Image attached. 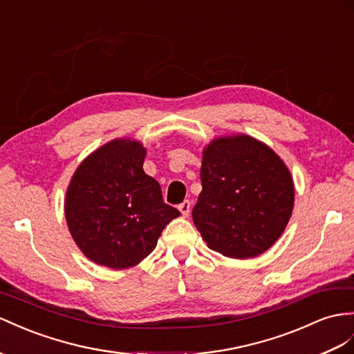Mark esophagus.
Instances as JSON below:
<instances>
[{
    "instance_id": "34e87169",
    "label": "esophagus",
    "mask_w": 354,
    "mask_h": 354,
    "mask_svg": "<svg viewBox=\"0 0 354 354\" xmlns=\"http://www.w3.org/2000/svg\"><path fill=\"white\" fill-rule=\"evenodd\" d=\"M178 207H179L180 214H183V216H188V215H189V211H192V202H189V201H184Z\"/></svg>"
}]
</instances>
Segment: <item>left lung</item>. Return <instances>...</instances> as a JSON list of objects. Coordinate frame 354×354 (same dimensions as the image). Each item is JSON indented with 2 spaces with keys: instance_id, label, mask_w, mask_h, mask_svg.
Wrapping results in <instances>:
<instances>
[{
  "instance_id": "8db88e82",
  "label": "left lung",
  "mask_w": 354,
  "mask_h": 354,
  "mask_svg": "<svg viewBox=\"0 0 354 354\" xmlns=\"http://www.w3.org/2000/svg\"><path fill=\"white\" fill-rule=\"evenodd\" d=\"M201 179L193 221L211 250L233 259L256 257L283 234L295 185L268 145L247 134L214 139L203 149Z\"/></svg>"
}]
</instances>
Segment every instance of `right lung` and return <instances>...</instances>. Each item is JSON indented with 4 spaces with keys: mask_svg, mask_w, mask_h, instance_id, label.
<instances>
[{
    "mask_svg": "<svg viewBox=\"0 0 354 354\" xmlns=\"http://www.w3.org/2000/svg\"><path fill=\"white\" fill-rule=\"evenodd\" d=\"M147 149L115 139L88 156L66 193V220L80 251L97 265L133 268L148 257L162 229L180 215L162 202L156 179L143 171Z\"/></svg>",
    "mask_w": 354,
    "mask_h": 354,
    "instance_id": "obj_1",
    "label": "right lung"
}]
</instances>
